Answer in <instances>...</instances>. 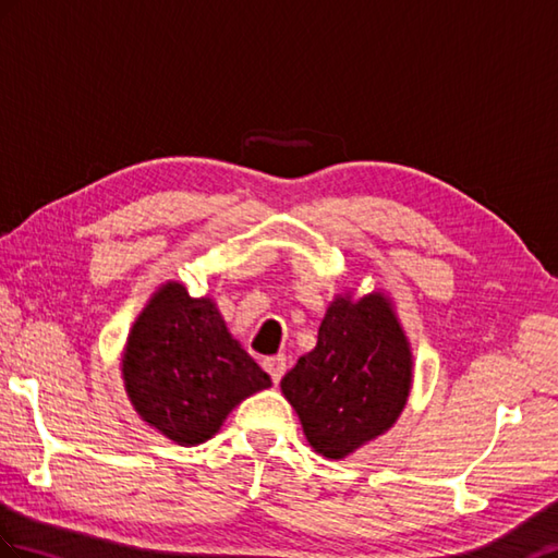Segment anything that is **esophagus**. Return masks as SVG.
<instances>
[{
	"mask_svg": "<svg viewBox=\"0 0 558 558\" xmlns=\"http://www.w3.org/2000/svg\"><path fill=\"white\" fill-rule=\"evenodd\" d=\"M264 368L266 373L274 378V383H280V378L284 375V368H288V359H284L282 354L278 356H266L264 359Z\"/></svg>",
	"mask_w": 558,
	"mask_h": 558,
	"instance_id": "obj_1",
	"label": "esophagus"
}]
</instances>
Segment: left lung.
Instances as JSON below:
<instances>
[{
	"mask_svg": "<svg viewBox=\"0 0 558 558\" xmlns=\"http://www.w3.org/2000/svg\"><path fill=\"white\" fill-rule=\"evenodd\" d=\"M413 387V354L392 296L383 290L335 294L316 347L284 373L308 447L340 461L399 421Z\"/></svg>",
	"mask_w": 558,
	"mask_h": 558,
	"instance_id": "1",
	"label": "left lung"
}]
</instances>
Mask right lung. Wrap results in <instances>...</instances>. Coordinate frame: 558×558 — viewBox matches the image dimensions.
<instances>
[{
	"mask_svg": "<svg viewBox=\"0 0 558 558\" xmlns=\"http://www.w3.org/2000/svg\"><path fill=\"white\" fill-rule=\"evenodd\" d=\"M121 378L137 416L180 447L211 439L232 409L274 385L211 296H190L178 280L159 284L137 314Z\"/></svg>",
	"mask_w": 558,
	"mask_h": 558,
	"instance_id": "obj_1",
	"label": "right lung"
}]
</instances>
